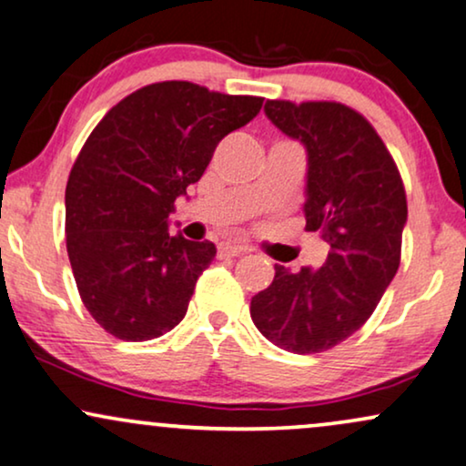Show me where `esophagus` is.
<instances>
[{
	"mask_svg": "<svg viewBox=\"0 0 466 466\" xmlns=\"http://www.w3.org/2000/svg\"><path fill=\"white\" fill-rule=\"evenodd\" d=\"M247 247L243 245H232V243H221L219 251H217V258L219 260H229V258H237L240 253H245Z\"/></svg>",
	"mask_w": 466,
	"mask_h": 466,
	"instance_id": "obj_1",
	"label": "esophagus"
}]
</instances>
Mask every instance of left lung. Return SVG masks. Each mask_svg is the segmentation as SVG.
<instances>
[{"instance_id":"1","label":"left lung","mask_w":466,"mask_h":466,"mask_svg":"<svg viewBox=\"0 0 466 466\" xmlns=\"http://www.w3.org/2000/svg\"><path fill=\"white\" fill-rule=\"evenodd\" d=\"M264 114L308 152L303 213L329 251L320 268L275 264L273 284L251 299L264 338L297 355L350 338L398 273L406 196L379 133L341 103L267 101Z\"/></svg>"}]
</instances>
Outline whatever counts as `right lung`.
I'll use <instances>...</instances> for the list:
<instances>
[{
	"label": "right lung",
	"instance_id": "right-lung-1",
	"mask_svg": "<svg viewBox=\"0 0 466 466\" xmlns=\"http://www.w3.org/2000/svg\"><path fill=\"white\" fill-rule=\"evenodd\" d=\"M262 101L163 81L122 98L87 137L66 185V249L81 301L114 338L146 341L185 318L217 247L172 237L169 215Z\"/></svg>",
	"mask_w": 466,
	"mask_h": 466
}]
</instances>
